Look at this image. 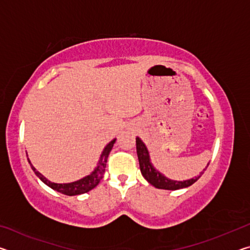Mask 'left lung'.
I'll use <instances>...</instances> for the list:
<instances>
[{
    "label": "left lung",
    "instance_id": "obj_1",
    "mask_svg": "<svg viewBox=\"0 0 250 250\" xmlns=\"http://www.w3.org/2000/svg\"><path fill=\"white\" fill-rule=\"evenodd\" d=\"M135 142H137V153H138V159H139V164H140V170L145 179L149 182L151 185H153L156 188L161 189H171V191H175V189L188 188L192 184L195 183V182L200 179V176L204 173V171L208 167L207 164L206 168L201 173L200 176L195 177V179H191L188 181H172L167 179L166 176L161 174L155 168L152 167L150 163V158H149V152H147L145 143L141 141V139L137 138L135 139Z\"/></svg>",
    "mask_w": 250,
    "mask_h": 250
}]
</instances>
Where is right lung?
Masks as SVG:
<instances>
[{
  "label": "right lung",
  "mask_w": 250,
  "mask_h": 250,
  "mask_svg": "<svg viewBox=\"0 0 250 250\" xmlns=\"http://www.w3.org/2000/svg\"><path fill=\"white\" fill-rule=\"evenodd\" d=\"M115 142H116V140H112L107 146L104 147V150L103 151V154H101V158L99 161V166L97 167L96 170L92 172L90 175L83 177V179L79 180L77 182H73V183H68V184L52 183V182L46 180L39 171H36V168L32 166L31 162H29V160H28V163L31 164L32 170L35 172V174L39 176L46 185H48L50 188H53V189H55V191H57L62 194H65V195H68V196L79 195V194L89 192L90 189L96 188V186L99 184V182L103 180L104 173L105 170V166H107L108 155L110 153V151H111L113 145H115Z\"/></svg>",
  "instance_id": "obj_1"
}]
</instances>
